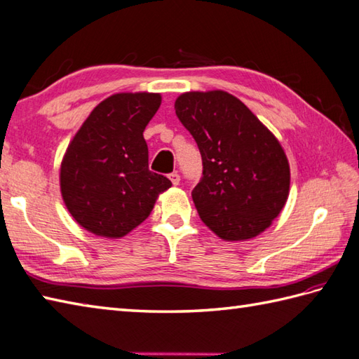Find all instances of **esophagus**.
<instances>
[{
  "label": "esophagus",
  "mask_w": 359,
  "mask_h": 359,
  "mask_svg": "<svg viewBox=\"0 0 359 359\" xmlns=\"http://www.w3.org/2000/svg\"><path fill=\"white\" fill-rule=\"evenodd\" d=\"M168 177H170V180L172 182V185H179V184H180V175H179V172H171L170 175H168Z\"/></svg>",
  "instance_id": "obj_1"
}]
</instances>
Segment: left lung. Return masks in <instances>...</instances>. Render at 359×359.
Wrapping results in <instances>:
<instances>
[{"label": "left lung", "mask_w": 359, "mask_h": 359, "mask_svg": "<svg viewBox=\"0 0 359 359\" xmlns=\"http://www.w3.org/2000/svg\"><path fill=\"white\" fill-rule=\"evenodd\" d=\"M174 109L202 156V179L191 196L203 224L225 241L265 231L290 189L288 160L276 137L225 90L185 93Z\"/></svg>", "instance_id": "1"}]
</instances>
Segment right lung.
Returning a JSON list of instances; mask_svg holds the SVG:
<instances>
[{
  "label": "right lung",
  "mask_w": 359,
  "mask_h": 359,
  "mask_svg": "<svg viewBox=\"0 0 359 359\" xmlns=\"http://www.w3.org/2000/svg\"><path fill=\"white\" fill-rule=\"evenodd\" d=\"M160 103V94H114L95 106L74 135L60 168V188L67 211L85 230L123 238L171 187L165 175L149 171L143 139Z\"/></svg>",
  "instance_id": "right-lung-1"
}]
</instances>
